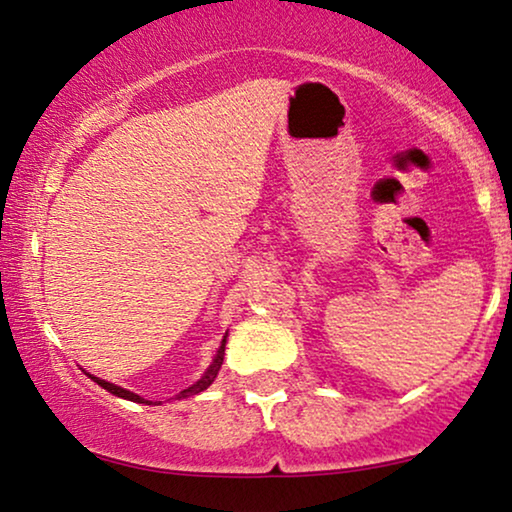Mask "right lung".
I'll list each match as a JSON object with an SVG mask.
<instances>
[{
  "instance_id": "1",
  "label": "right lung",
  "mask_w": 512,
  "mask_h": 512,
  "mask_svg": "<svg viewBox=\"0 0 512 512\" xmlns=\"http://www.w3.org/2000/svg\"><path fill=\"white\" fill-rule=\"evenodd\" d=\"M227 337L229 335H224L222 337V342H220V349H217V353H215V358H213V363L208 365V370L203 372V377L196 381V384H192L189 388H185V391H180L175 395V400H182V398H189V395H199L201 391H206V388L213 384L215 381V377H217V372H220V367H222V360H224V346H227ZM88 377H91L95 384L98 386H102L105 388V391H109L112 395H117V398H124V400H131V403H145V405H161V400L159 403H152V400H145L142 398V395H138V393H133V391H128V388H121V386H117V384H109V381H105V379H100V377H93V374H88Z\"/></svg>"
}]
</instances>
